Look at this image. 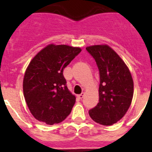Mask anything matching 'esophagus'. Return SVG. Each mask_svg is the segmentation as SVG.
<instances>
[{"mask_svg": "<svg viewBox=\"0 0 152 152\" xmlns=\"http://www.w3.org/2000/svg\"><path fill=\"white\" fill-rule=\"evenodd\" d=\"M84 95H85V93L82 92L81 94H79L77 96H78V98H80V99H82V98L84 96Z\"/></svg>", "mask_w": 152, "mask_h": 152, "instance_id": "34e87169", "label": "esophagus"}]
</instances>
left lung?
Listing matches in <instances>:
<instances>
[{"label":"left lung","mask_w":152,"mask_h":152,"mask_svg":"<svg viewBox=\"0 0 152 152\" xmlns=\"http://www.w3.org/2000/svg\"><path fill=\"white\" fill-rule=\"evenodd\" d=\"M100 72L99 103L89 110L91 119L103 126H112L128 111L134 93L133 79L120 56L108 45L86 47Z\"/></svg>","instance_id":"8db88e82"}]
</instances>
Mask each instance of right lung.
<instances>
[{
    "mask_svg": "<svg viewBox=\"0 0 152 152\" xmlns=\"http://www.w3.org/2000/svg\"><path fill=\"white\" fill-rule=\"evenodd\" d=\"M81 52L79 47L49 44L33 58L24 74L23 90L35 119L47 125L66 119L75 105L63 70Z\"/></svg>",
    "mask_w": 152,
    "mask_h": 152,
    "instance_id": "obj_1",
    "label": "right lung"
}]
</instances>
